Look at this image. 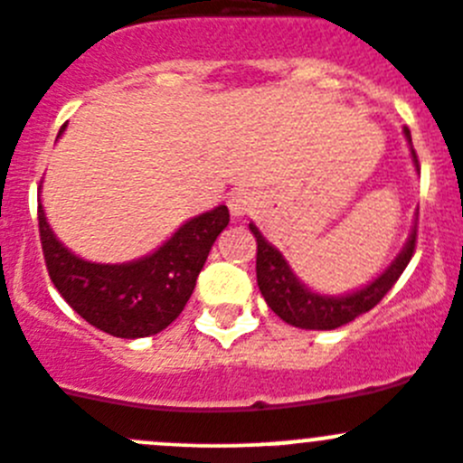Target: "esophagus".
I'll list each match as a JSON object with an SVG mask.
<instances>
[{
    "label": "esophagus",
    "mask_w": 463,
    "mask_h": 463,
    "mask_svg": "<svg viewBox=\"0 0 463 463\" xmlns=\"http://www.w3.org/2000/svg\"><path fill=\"white\" fill-rule=\"evenodd\" d=\"M258 205V199H255L253 192H246V190H235L228 199V208L235 217H244V214L253 213V208Z\"/></svg>",
    "instance_id": "obj_1"
}]
</instances>
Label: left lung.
<instances>
[{
    "label": "left lung",
    "instance_id": "left-lung-1",
    "mask_svg": "<svg viewBox=\"0 0 463 463\" xmlns=\"http://www.w3.org/2000/svg\"><path fill=\"white\" fill-rule=\"evenodd\" d=\"M405 137L411 149L410 128H405ZM411 160L419 169V158L416 151L411 149ZM250 232L258 241V260H255V273H258V287L262 291L264 300L269 307L278 314L285 323L303 330H335V327L345 326L355 321L360 314L373 309L380 300L387 296V291L396 285L401 273L410 264L411 255L416 249V226L411 231L410 240L402 246L401 253L396 255L392 264L380 273L375 280L364 285L362 289L344 296H323L305 287L296 278L287 260L282 258L276 246L269 244L262 237V232L255 228V223H249Z\"/></svg>",
    "mask_w": 463,
    "mask_h": 463
}]
</instances>
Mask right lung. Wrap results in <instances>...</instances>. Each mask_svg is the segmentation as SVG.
<instances>
[{
    "instance_id": "right-lung-1",
    "label": "right lung",
    "mask_w": 463,
    "mask_h": 463,
    "mask_svg": "<svg viewBox=\"0 0 463 463\" xmlns=\"http://www.w3.org/2000/svg\"><path fill=\"white\" fill-rule=\"evenodd\" d=\"M228 222V208L217 205L183 223L151 255L124 264H99L65 249L38 203L40 244L53 287L90 326L122 339L158 335L183 312L210 249Z\"/></svg>"
}]
</instances>
